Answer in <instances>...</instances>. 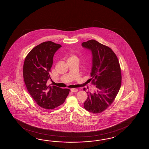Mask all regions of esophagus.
<instances>
[{
	"label": "esophagus",
	"instance_id": "esophagus-1",
	"mask_svg": "<svg viewBox=\"0 0 149 149\" xmlns=\"http://www.w3.org/2000/svg\"><path fill=\"white\" fill-rule=\"evenodd\" d=\"M70 91H71V92H73V93H74V92H77L78 91V89L76 88H72L70 89Z\"/></svg>",
	"mask_w": 149,
	"mask_h": 149
}]
</instances>
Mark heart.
<instances>
[{"mask_svg": "<svg viewBox=\"0 0 149 149\" xmlns=\"http://www.w3.org/2000/svg\"><path fill=\"white\" fill-rule=\"evenodd\" d=\"M73 57H76L75 56H72L71 57H70V58H73Z\"/></svg>", "mask_w": 149, "mask_h": 149, "instance_id": "b5f03b06", "label": "heart"}]
</instances>
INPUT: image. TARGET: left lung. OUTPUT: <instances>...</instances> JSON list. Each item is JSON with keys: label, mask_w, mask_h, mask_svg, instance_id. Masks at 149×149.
Segmentation results:
<instances>
[{"label": "left lung", "mask_w": 149, "mask_h": 149, "mask_svg": "<svg viewBox=\"0 0 149 149\" xmlns=\"http://www.w3.org/2000/svg\"><path fill=\"white\" fill-rule=\"evenodd\" d=\"M81 46L92 53L91 76L95 85L93 91L87 92L88 97L84 107L88 112L99 113L111 105L120 88V64L111 48L98 41L90 40Z\"/></svg>", "instance_id": "obj_1"}]
</instances>
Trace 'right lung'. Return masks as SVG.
<instances>
[{"mask_svg":"<svg viewBox=\"0 0 149 149\" xmlns=\"http://www.w3.org/2000/svg\"><path fill=\"white\" fill-rule=\"evenodd\" d=\"M60 44L46 41L29 52L23 65V78L29 94L37 104L45 109H53L63 104L70 92L55 86H48L51 69Z\"/></svg>","mask_w":149,"mask_h":149,"instance_id":"add662e5","label":"right lung"}]
</instances>
